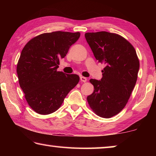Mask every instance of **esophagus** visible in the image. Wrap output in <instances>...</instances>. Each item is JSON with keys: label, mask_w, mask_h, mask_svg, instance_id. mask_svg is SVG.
Here are the masks:
<instances>
[{"label": "esophagus", "mask_w": 156, "mask_h": 156, "mask_svg": "<svg viewBox=\"0 0 156 156\" xmlns=\"http://www.w3.org/2000/svg\"><path fill=\"white\" fill-rule=\"evenodd\" d=\"M80 80L81 82H83V83H85V82H87V78L84 77V76H80Z\"/></svg>", "instance_id": "obj_1"}]
</instances>
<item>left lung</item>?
<instances>
[{"label":"left lung","instance_id":"left-lung-1","mask_svg":"<svg viewBox=\"0 0 156 156\" xmlns=\"http://www.w3.org/2000/svg\"><path fill=\"white\" fill-rule=\"evenodd\" d=\"M84 36L96 59L105 65L100 80H89L94 90L87 99L98 115L112 118L125 107L136 85L138 58L131 44L118 34L98 31Z\"/></svg>","mask_w":156,"mask_h":156}]
</instances>
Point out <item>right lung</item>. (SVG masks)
Instances as JSON below:
<instances>
[{"instance_id": "add662e5", "label": "right lung", "mask_w": 156, "mask_h": 156, "mask_svg": "<svg viewBox=\"0 0 156 156\" xmlns=\"http://www.w3.org/2000/svg\"><path fill=\"white\" fill-rule=\"evenodd\" d=\"M79 32L54 31L34 37L25 44L17 64L20 88L31 109L50 114L61 106L69 92L78 83L76 74L58 72L59 60L80 38Z\"/></svg>"}]
</instances>
